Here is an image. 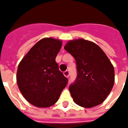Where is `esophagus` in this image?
<instances>
[{"mask_svg":"<svg viewBox=\"0 0 128 128\" xmlns=\"http://www.w3.org/2000/svg\"><path fill=\"white\" fill-rule=\"evenodd\" d=\"M64 75L65 77H70V72L68 70H66L64 72Z\"/></svg>","mask_w":128,"mask_h":128,"instance_id":"1","label":"esophagus"}]
</instances>
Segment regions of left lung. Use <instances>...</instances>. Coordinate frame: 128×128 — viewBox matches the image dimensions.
Returning a JSON list of instances; mask_svg holds the SVG:
<instances>
[{
	"label": "left lung",
	"mask_w": 128,
	"mask_h": 128,
	"mask_svg": "<svg viewBox=\"0 0 128 128\" xmlns=\"http://www.w3.org/2000/svg\"><path fill=\"white\" fill-rule=\"evenodd\" d=\"M64 49L75 58L77 77L69 90L74 102L90 108L104 102L114 82V67L98 46L83 39L70 41Z\"/></svg>",
	"instance_id": "8db88e82"
}]
</instances>
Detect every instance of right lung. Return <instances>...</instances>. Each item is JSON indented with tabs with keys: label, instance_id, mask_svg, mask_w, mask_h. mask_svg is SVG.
<instances>
[{
	"label": "right lung",
	"instance_id": "right-lung-1",
	"mask_svg": "<svg viewBox=\"0 0 128 128\" xmlns=\"http://www.w3.org/2000/svg\"><path fill=\"white\" fill-rule=\"evenodd\" d=\"M61 47L62 42L58 40H41L19 63L17 72L18 87L33 106H52L67 85L68 79L59 70L55 60Z\"/></svg>",
	"mask_w": 128,
	"mask_h": 128
}]
</instances>
